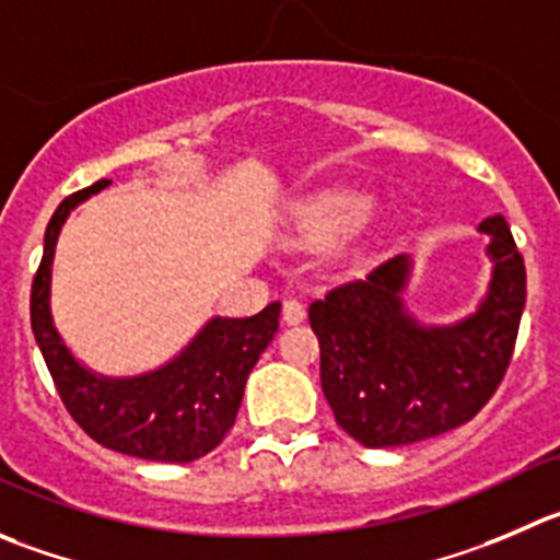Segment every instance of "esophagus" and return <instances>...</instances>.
<instances>
[{"label": "esophagus", "instance_id": "34e87169", "mask_svg": "<svg viewBox=\"0 0 560 560\" xmlns=\"http://www.w3.org/2000/svg\"><path fill=\"white\" fill-rule=\"evenodd\" d=\"M305 316H307V311L300 300L283 302V322L285 324H300V322H305Z\"/></svg>", "mask_w": 560, "mask_h": 560}]
</instances>
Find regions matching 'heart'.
Returning a JSON list of instances; mask_svg holds the SVG:
<instances>
[{
  "label": "heart",
  "instance_id": "b5f03b06",
  "mask_svg": "<svg viewBox=\"0 0 560 560\" xmlns=\"http://www.w3.org/2000/svg\"><path fill=\"white\" fill-rule=\"evenodd\" d=\"M371 214V203L363 195L351 191H327L302 206L300 225L311 236H335L360 225Z\"/></svg>",
  "mask_w": 560,
  "mask_h": 560
}]
</instances>
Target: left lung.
Instances as JSON below:
<instances>
[{
	"instance_id": "obj_1",
	"label": "left lung",
	"mask_w": 560,
	"mask_h": 560,
	"mask_svg": "<svg viewBox=\"0 0 560 560\" xmlns=\"http://www.w3.org/2000/svg\"><path fill=\"white\" fill-rule=\"evenodd\" d=\"M494 275L476 316L425 329L404 316L407 258L332 285L311 302L322 390L335 423L369 448H396L476 418L509 371L525 307V260L503 217H489Z\"/></svg>"
}]
</instances>
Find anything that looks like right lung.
I'll return each mask as SVG.
<instances>
[{"label":"right lung","instance_id":"add662e5","mask_svg":"<svg viewBox=\"0 0 560 560\" xmlns=\"http://www.w3.org/2000/svg\"><path fill=\"white\" fill-rule=\"evenodd\" d=\"M109 184L95 180L57 206L44 238V258L30 294V318L40 354L68 415L104 448L151 462H184L211 454L236 420L244 385L277 332L280 302L249 318H214L180 357L135 380H101L62 346L49 313L55 244L68 211Z\"/></svg>","mask_w":560,"mask_h":560}]
</instances>
